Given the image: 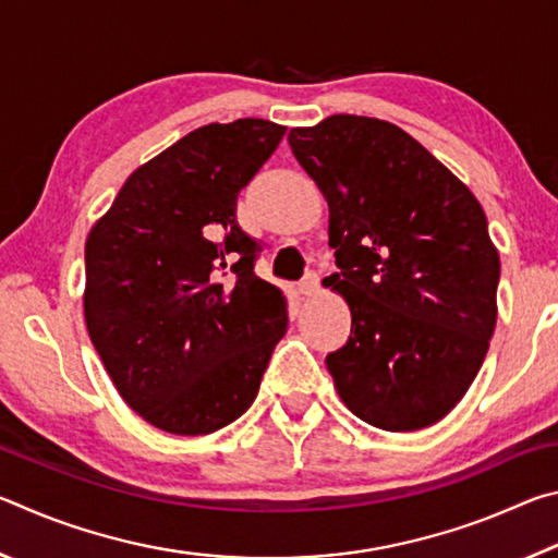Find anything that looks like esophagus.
I'll return each mask as SVG.
<instances>
[{
  "instance_id": "obj_1",
  "label": "esophagus",
  "mask_w": 558,
  "mask_h": 558,
  "mask_svg": "<svg viewBox=\"0 0 558 558\" xmlns=\"http://www.w3.org/2000/svg\"><path fill=\"white\" fill-rule=\"evenodd\" d=\"M298 290H300V295H305V298L315 295V292L319 290V278H317V272H307V276L300 280Z\"/></svg>"
}]
</instances>
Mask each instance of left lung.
<instances>
[{
  "label": "left lung",
  "mask_w": 558,
  "mask_h": 558,
  "mask_svg": "<svg viewBox=\"0 0 558 558\" xmlns=\"http://www.w3.org/2000/svg\"><path fill=\"white\" fill-rule=\"evenodd\" d=\"M329 206L352 335L327 354L339 399L374 428L405 433L456 409L497 325L499 253L475 194L386 120L329 116L288 135Z\"/></svg>",
  "instance_id": "left-lung-1"
}]
</instances>
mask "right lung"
I'll return each instance as SVG.
<instances>
[{"mask_svg":"<svg viewBox=\"0 0 558 558\" xmlns=\"http://www.w3.org/2000/svg\"><path fill=\"white\" fill-rule=\"evenodd\" d=\"M286 128L211 122L128 177L86 241L90 342L132 411L206 436L248 411L288 329L282 290L253 272L235 199Z\"/></svg>","mask_w":558,"mask_h":558,"instance_id":"1","label":"right lung"}]
</instances>
